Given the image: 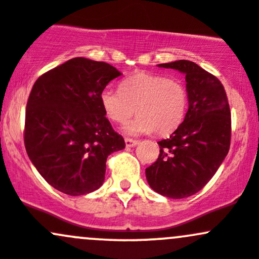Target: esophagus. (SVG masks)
<instances>
[{
  "mask_svg": "<svg viewBox=\"0 0 259 259\" xmlns=\"http://www.w3.org/2000/svg\"><path fill=\"white\" fill-rule=\"evenodd\" d=\"M124 142H126V147H133V146H136L138 143V141L136 140H132V138H124Z\"/></svg>",
  "mask_w": 259,
  "mask_h": 259,
  "instance_id": "esophagus-1",
  "label": "esophagus"
}]
</instances>
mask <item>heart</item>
<instances>
[{
	"instance_id": "obj_1",
	"label": "heart",
	"mask_w": 259,
	"mask_h": 259,
	"mask_svg": "<svg viewBox=\"0 0 259 259\" xmlns=\"http://www.w3.org/2000/svg\"><path fill=\"white\" fill-rule=\"evenodd\" d=\"M100 102L106 117L117 124H124L138 114L126 127L128 135L156 132L166 136L185 119L188 92L185 83L175 77L136 72L122 79L119 91L103 90Z\"/></svg>"
}]
</instances>
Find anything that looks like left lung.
I'll list each match as a JSON object with an SVG mask.
<instances>
[{
  "instance_id": "obj_1",
  "label": "left lung",
  "mask_w": 259,
  "mask_h": 259,
  "mask_svg": "<svg viewBox=\"0 0 259 259\" xmlns=\"http://www.w3.org/2000/svg\"><path fill=\"white\" fill-rule=\"evenodd\" d=\"M186 74L188 111L169 138L159 141V156L146 168L148 185L169 198L201 191L214 176L231 145V110L220 79L187 60L161 63Z\"/></svg>"
}]
</instances>
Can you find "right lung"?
I'll list each match as a JSON object with an SVG mask.
<instances>
[{"label": "right lung", "instance_id": "1", "mask_svg": "<svg viewBox=\"0 0 259 259\" xmlns=\"http://www.w3.org/2000/svg\"><path fill=\"white\" fill-rule=\"evenodd\" d=\"M121 76L113 66L76 57L47 71L32 87L25 118V147L39 175L70 196L96 191L105 181L106 161L123 149L100 95Z\"/></svg>", "mask_w": 259, "mask_h": 259}]
</instances>
